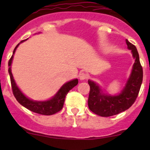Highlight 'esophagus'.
Listing matches in <instances>:
<instances>
[{
	"mask_svg": "<svg viewBox=\"0 0 150 150\" xmlns=\"http://www.w3.org/2000/svg\"><path fill=\"white\" fill-rule=\"evenodd\" d=\"M88 78V75L86 73V72H81L79 75V78L81 81H84V80L87 79Z\"/></svg>",
	"mask_w": 150,
	"mask_h": 150,
	"instance_id": "34e87169",
	"label": "esophagus"
}]
</instances>
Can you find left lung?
Listing matches in <instances>:
<instances>
[{"label":"left lung","instance_id":"8db88e82","mask_svg":"<svg viewBox=\"0 0 150 150\" xmlns=\"http://www.w3.org/2000/svg\"><path fill=\"white\" fill-rule=\"evenodd\" d=\"M128 48L131 51L135 62L126 83L120 93L110 95L104 93L99 84L88 80L90 86L88 105L91 112L102 117L117 115L125 111L134 103L139 92L143 80V70L140 64L139 56L134 45L125 40Z\"/></svg>","mask_w":150,"mask_h":150}]
</instances>
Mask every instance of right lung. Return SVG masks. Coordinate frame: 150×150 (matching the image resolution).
Segmentation results:
<instances>
[{
    "label": "right lung",
    "mask_w": 150,
    "mask_h": 150,
    "mask_svg": "<svg viewBox=\"0 0 150 150\" xmlns=\"http://www.w3.org/2000/svg\"><path fill=\"white\" fill-rule=\"evenodd\" d=\"M27 40L28 39L22 40L20 43H18L17 46L15 47L14 50H13V55H12L10 60L8 61V67H9L8 73H9L10 75L11 83L13 93L17 102L20 104H22L23 107H25V108L30 110V111L38 113V114L44 115H51L58 112L59 111H60L62 109L64 100H65L66 95L67 94V93L71 89L73 88L75 86L78 85V80L73 79L72 81L65 83L60 88L59 90L57 92V93L54 96H52L51 99H48V100L35 101L33 100V99H30L28 96H25L22 93V91L19 89V88L18 87L14 79H13V75H12L11 72V64L12 61H13V54H14L17 47L19 46L20 43H23L24 41Z\"/></svg>",
    "instance_id": "right-lung-1"
}]
</instances>
